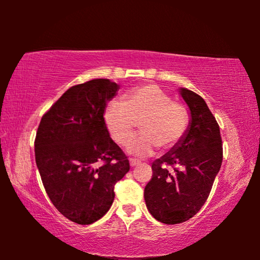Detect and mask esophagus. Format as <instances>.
<instances>
[{
  "mask_svg": "<svg viewBox=\"0 0 260 260\" xmlns=\"http://www.w3.org/2000/svg\"><path fill=\"white\" fill-rule=\"evenodd\" d=\"M129 163H130V167H136V166L140 165V162L136 161V159H134V158H130Z\"/></svg>",
  "mask_w": 260,
  "mask_h": 260,
  "instance_id": "34e87169",
  "label": "esophagus"
}]
</instances>
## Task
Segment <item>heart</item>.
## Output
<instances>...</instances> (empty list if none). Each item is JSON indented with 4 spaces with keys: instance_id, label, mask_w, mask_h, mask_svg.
I'll use <instances>...</instances> for the list:
<instances>
[{
    "instance_id": "1",
    "label": "heart",
    "mask_w": 260,
    "mask_h": 260,
    "mask_svg": "<svg viewBox=\"0 0 260 260\" xmlns=\"http://www.w3.org/2000/svg\"><path fill=\"white\" fill-rule=\"evenodd\" d=\"M104 120L111 137L120 145L133 140L140 123L143 134L127 145V151L145 157L157 145L165 150L175 147L186 134L189 115L186 106L173 102L158 86L144 85L127 92L124 103H110Z\"/></svg>"
}]
</instances>
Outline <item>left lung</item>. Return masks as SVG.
Here are the masks:
<instances>
[{"label": "left lung", "instance_id": "left-lung-1", "mask_svg": "<svg viewBox=\"0 0 260 260\" xmlns=\"http://www.w3.org/2000/svg\"><path fill=\"white\" fill-rule=\"evenodd\" d=\"M179 92L189 109V124L179 143L152 163L144 189L149 213L167 225L187 221L200 211L222 162L220 129L211 110L195 92Z\"/></svg>", "mask_w": 260, "mask_h": 260}]
</instances>
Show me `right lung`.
<instances>
[{
  "label": "right lung",
  "mask_w": 260,
  "mask_h": 260,
  "mask_svg": "<svg viewBox=\"0 0 260 260\" xmlns=\"http://www.w3.org/2000/svg\"><path fill=\"white\" fill-rule=\"evenodd\" d=\"M119 85L93 79L69 88L41 118L35 161L52 204L71 221L90 225L106 214L116 182L129 172L126 156L104 120Z\"/></svg>",
  "instance_id": "1"
}]
</instances>
